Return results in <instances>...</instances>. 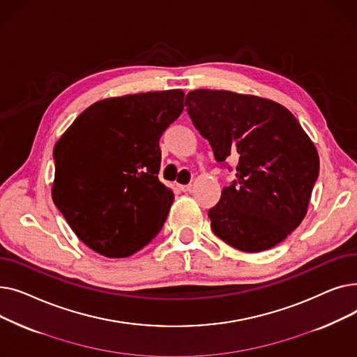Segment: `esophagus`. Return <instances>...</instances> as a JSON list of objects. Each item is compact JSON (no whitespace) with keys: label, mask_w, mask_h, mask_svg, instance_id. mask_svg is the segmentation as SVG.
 Instances as JSON below:
<instances>
[{"label":"esophagus","mask_w":357,"mask_h":357,"mask_svg":"<svg viewBox=\"0 0 357 357\" xmlns=\"http://www.w3.org/2000/svg\"><path fill=\"white\" fill-rule=\"evenodd\" d=\"M178 186H179V190L183 191V192H190L192 190V185L191 183H188V185H178Z\"/></svg>","instance_id":"esophagus-1"}]
</instances>
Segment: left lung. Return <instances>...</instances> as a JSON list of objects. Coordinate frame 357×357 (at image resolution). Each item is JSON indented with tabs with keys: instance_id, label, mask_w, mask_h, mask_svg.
<instances>
[{
	"instance_id": "obj_1",
	"label": "left lung",
	"mask_w": 357,
	"mask_h": 357,
	"mask_svg": "<svg viewBox=\"0 0 357 357\" xmlns=\"http://www.w3.org/2000/svg\"><path fill=\"white\" fill-rule=\"evenodd\" d=\"M186 111L217 162L237 160L236 181L208 211L211 229L241 252L285 240L304 220L320 159L292 112L272 100L195 89Z\"/></svg>"
}]
</instances>
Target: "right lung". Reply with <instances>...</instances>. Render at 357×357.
<instances>
[{"label": "right lung", "instance_id": "1", "mask_svg": "<svg viewBox=\"0 0 357 357\" xmlns=\"http://www.w3.org/2000/svg\"><path fill=\"white\" fill-rule=\"evenodd\" d=\"M183 91L133 93L88 107L56 142L52 198L81 241L127 257L160 231L174 192L159 178V140Z\"/></svg>", "mask_w": 357, "mask_h": 357}]
</instances>
